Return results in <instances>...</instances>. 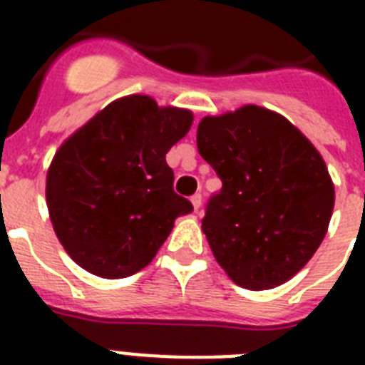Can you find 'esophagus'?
<instances>
[{"instance_id":"obj_1","label":"esophagus","mask_w":365,"mask_h":365,"mask_svg":"<svg viewBox=\"0 0 365 365\" xmlns=\"http://www.w3.org/2000/svg\"><path fill=\"white\" fill-rule=\"evenodd\" d=\"M191 202H193V208H195V210H199L200 205H202V195H200V193H195L193 197H191Z\"/></svg>"}]
</instances>
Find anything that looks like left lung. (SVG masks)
Listing matches in <instances>:
<instances>
[{
  "instance_id": "left-lung-1",
  "label": "left lung",
  "mask_w": 365,
  "mask_h": 365,
  "mask_svg": "<svg viewBox=\"0 0 365 365\" xmlns=\"http://www.w3.org/2000/svg\"><path fill=\"white\" fill-rule=\"evenodd\" d=\"M200 157L222 178L202 231L217 263L248 289L280 286L317 252L334 212V183L314 145L257 106L205 117Z\"/></svg>"
}]
</instances>
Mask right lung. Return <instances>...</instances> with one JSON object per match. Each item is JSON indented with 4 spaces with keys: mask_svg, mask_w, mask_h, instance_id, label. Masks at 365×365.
Wrapping results in <instances>:
<instances>
[{
    "mask_svg": "<svg viewBox=\"0 0 365 365\" xmlns=\"http://www.w3.org/2000/svg\"><path fill=\"white\" fill-rule=\"evenodd\" d=\"M191 123V111L136 94L104 108L56 151L47 206L77 265L96 277H130L153 259L174 220L193 210L166 165Z\"/></svg>",
    "mask_w": 365,
    "mask_h": 365,
    "instance_id": "right-lung-1",
    "label": "right lung"
}]
</instances>
